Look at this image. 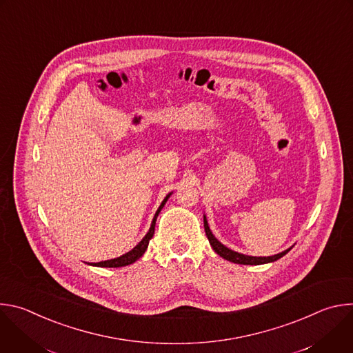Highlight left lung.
<instances>
[{"label":"left lung","instance_id":"8db88e82","mask_svg":"<svg viewBox=\"0 0 353 353\" xmlns=\"http://www.w3.org/2000/svg\"><path fill=\"white\" fill-rule=\"evenodd\" d=\"M204 228H205V233H207V237L210 240V244L211 247L215 250V253L218 256H221L222 259L230 261V263H234V264H243V265H261V264H268V263H274L276 260H279L281 257H283L288 251H290V248L282 251V253H278L275 256H270V257H253V256H247V254H241V253H237V251L234 250H230L228 248L226 245H223L215 236L214 233L211 232L210 229V225H208V221H207V216L204 215Z\"/></svg>","mask_w":353,"mask_h":353}]
</instances>
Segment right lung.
Wrapping results in <instances>:
<instances>
[{
	"instance_id": "add662e5",
	"label": "right lung",
	"mask_w": 353,
	"mask_h": 353,
	"mask_svg": "<svg viewBox=\"0 0 353 353\" xmlns=\"http://www.w3.org/2000/svg\"><path fill=\"white\" fill-rule=\"evenodd\" d=\"M172 194H173V192H169V194L165 196V199L162 201V204L159 205V208H158V211H157V214H155V216H154V219H152V223H150V228H149L148 233L143 236V239H142L132 250H130L128 253H125V254H123V256H120V257H117V259H112V260H106V261H100V263H92L90 265H93V267H102V268H119V267L130 265V264L135 263L137 260H139V259L143 256L146 248H148L149 240L154 237L155 225H157V218H158V215L161 214L162 208H163L165 204H166V201L169 199V196H170Z\"/></svg>"
}]
</instances>
